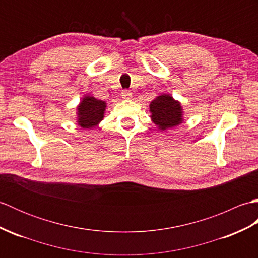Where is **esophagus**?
<instances>
[{
  "label": "esophagus",
  "instance_id": "obj_1",
  "mask_svg": "<svg viewBox=\"0 0 258 258\" xmlns=\"http://www.w3.org/2000/svg\"><path fill=\"white\" fill-rule=\"evenodd\" d=\"M131 97H132V93H131V91L128 90L122 91V98H124V100H130Z\"/></svg>",
  "mask_w": 258,
  "mask_h": 258
}]
</instances>
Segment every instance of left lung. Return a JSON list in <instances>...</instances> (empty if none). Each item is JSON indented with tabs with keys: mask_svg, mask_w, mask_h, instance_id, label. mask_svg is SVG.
<instances>
[{
	"mask_svg": "<svg viewBox=\"0 0 258 258\" xmlns=\"http://www.w3.org/2000/svg\"><path fill=\"white\" fill-rule=\"evenodd\" d=\"M152 119L160 130L171 128L182 122V106L169 95H161L151 103Z\"/></svg>",
	"mask_w": 258,
	"mask_h": 258,
	"instance_id": "obj_1",
	"label": "left lung"
}]
</instances>
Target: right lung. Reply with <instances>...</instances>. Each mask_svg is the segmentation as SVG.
Listing matches in <instances>:
<instances>
[{
	"instance_id": "1",
	"label": "right lung",
	"mask_w": 258,
	"mask_h": 258,
	"mask_svg": "<svg viewBox=\"0 0 258 258\" xmlns=\"http://www.w3.org/2000/svg\"><path fill=\"white\" fill-rule=\"evenodd\" d=\"M105 107V102L92 96L84 97L78 107L79 124L83 128L94 127L103 119Z\"/></svg>"
}]
</instances>
